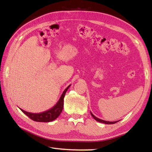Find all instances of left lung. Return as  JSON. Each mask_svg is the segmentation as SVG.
Segmentation results:
<instances>
[{
    "mask_svg": "<svg viewBox=\"0 0 152 152\" xmlns=\"http://www.w3.org/2000/svg\"><path fill=\"white\" fill-rule=\"evenodd\" d=\"M91 114L92 115V117L94 118V119L96 121H99L100 123H104V124H114V123H116L117 122L119 121H104L102 119H99V118H97L96 117H95L94 115L92 114V113L91 112Z\"/></svg>",
    "mask_w": 152,
    "mask_h": 152,
    "instance_id": "8db88e82",
    "label": "left lung"
}]
</instances>
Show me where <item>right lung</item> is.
<instances>
[{
	"label": "right lung",
	"instance_id": "1",
	"mask_svg": "<svg viewBox=\"0 0 152 152\" xmlns=\"http://www.w3.org/2000/svg\"><path fill=\"white\" fill-rule=\"evenodd\" d=\"M70 85H69L67 88L64 90L62 94L59 99L57 103L56 104L55 106H53L50 109L46 110L45 112L39 113H33L30 112H27L25 110H23L22 109H20L21 111L25 113L28 117H29L31 119H32L35 121L37 122H50L52 121L55 120L56 119L59 117L60 113L62 111L63 107H64V98L65 96V94L66 91Z\"/></svg>",
	"mask_w": 152,
	"mask_h": 152
}]
</instances>
